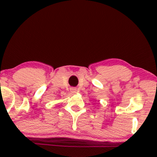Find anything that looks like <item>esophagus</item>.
Listing matches in <instances>:
<instances>
[{"label": "esophagus", "mask_w": 157, "mask_h": 157, "mask_svg": "<svg viewBox=\"0 0 157 157\" xmlns=\"http://www.w3.org/2000/svg\"><path fill=\"white\" fill-rule=\"evenodd\" d=\"M71 93H77V90L76 88H71Z\"/></svg>", "instance_id": "esophagus-1"}]
</instances>
